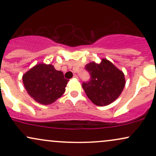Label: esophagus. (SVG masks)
I'll return each instance as SVG.
<instances>
[{
	"mask_svg": "<svg viewBox=\"0 0 156 156\" xmlns=\"http://www.w3.org/2000/svg\"><path fill=\"white\" fill-rule=\"evenodd\" d=\"M73 78H78V76H77L76 75H74V76H73Z\"/></svg>",
	"mask_w": 156,
	"mask_h": 156,
	"instance_id": "34e87169",
	"label": "esophagus"
}]
</instances>
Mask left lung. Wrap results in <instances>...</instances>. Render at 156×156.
<instances>
[{"instance_id":"1","label":"left lung","mask_w":156,"mask_h":156,"mask_svg":"<svg viewBox=\"0 0 156 156\" xmlns=\"http://www.w3.org/2000/svg\"><path fill=\"white\" fill-rule=\"evenodd\" d=\"M85 69L90 79L83 82L82 87L94 104L104 106L120 95L125 84V76L112 62L107 59H102L100 64L91 62Z\"/></svg>"}]
</instances>
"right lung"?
<instances>
[{
    "label": "right lung",
    "mask_w": 156,
    "mask_h": 156,
    "mask_svg": "<svg viewBox=\"0 0 156 156\" xmlns=\"http://www.w3.org/2000/svg\"><path fill=\"white\" fill-rule=\"evenodd\" d=\"M68 81L63 73L55 70L51 64H37L23 76L29 95L43 105L51 104L59 98L65 92Z\"/></svg>",
    "instance_id": "add662e5"
}]
</instances>
